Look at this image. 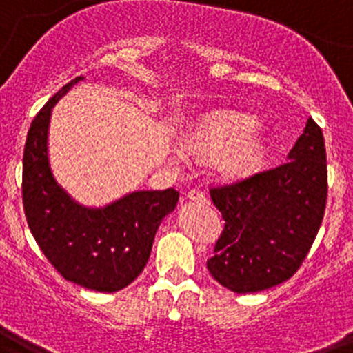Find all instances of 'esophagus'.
I'll use <instances>...</instances> for the list:
<instances>
[{"mask_svg": "<svg viewBox=\"0 0 353 353\" xmlns=\"http://www.w3.org/2000/svg\"><path fill=\"white\" fill-rule=\"evenodd\" d=\"M186 199L188 200H193V202H205V195L202 192H199V190H190L188 193H186Z\"/></svg>", "mask_w": 353, "mask_h": 353, "instance_id": "esophagus-1", "label": "esophagus"}]
</instances>
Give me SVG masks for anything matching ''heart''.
I'll use <instances>...</instances> for the list:
<instances>
[{"mask_svg":"<svg viewBox=\"0 0 353 353\" xmlns=\"http://www.w3.org/2000/svg\"><path fill=\"white\" fill-rule=\"evenodd\" d=\"M188 149L200 160L218 158V170L227 179L252 176L265 157V141L253 119L239 112H216L195 126L188 137ZM172 160L183 163V151H174Z\"/></svg>","mask_w":353,"mask_h":353,"instance_id":"b5f03b06","label":"heart"}]
</instances>
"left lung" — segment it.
Instances as JSON below:
<instances>
[{
    "instance_id": "left-lung-1",
    "label": "left lung",
    "mask_w": 353,
    "mask_h": 353,
    "mask_svg": "<svg viewBox=\"0 0 353 353\" xmlns=\"http://www.w3.org/2000/svg\"><path fill=\"white\" fill-rule=\"evenodd\" d=\"M325 142L307 119L287 161L241 183L212 188L225 228L208 260L220 285L236 294L268 290L294 276L322 223L327 202Z\"/></svg>"
}]
</instances>
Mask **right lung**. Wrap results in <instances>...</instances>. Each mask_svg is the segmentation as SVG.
<instances>
[{
	"mask_svg": "<svg viewBox=\"0 0 353 353\" xmlns=\"http://www.w3.org/2000/svg\"><path fill=\"white\" fill-rule=\"evenodd\" d=\"M81 81L84 77L63 85L31 123L22 160V200L31 234L63 278L94 292H117L145 268L158 227L176 209L179 193L135 190L93 208L63 188L49 160L50 116Z\"/></svg>",
	"mask_w": 353,
	"mask_h": 353,
	"instance_id": "right-lung-1",
	"label": "right lung"
}]
</instances>
